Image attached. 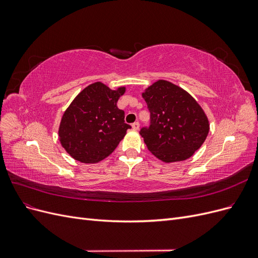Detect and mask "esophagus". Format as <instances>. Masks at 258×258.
I'll return each instance as SVG.
<instances>
[{"mask_svg":"<svg viewBox=\"0 0 258 258\" xmlns=\"http://www.w3.org/2000/svg\"><path fill=\"white\" fill-rule=\"evenodd\" d=\"M131 127L134 130H139V127H140V123L137 121V122H134L131 124Z\"/></svg>","mask_w":258,"mask_h":258,"instance_id":"1","label":"esophagus"}]
</instances>
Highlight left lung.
Returning a JSON list of instances; mask_svg holds the SVG:
<instances>
[{"label":"left lung","mask_w":258,"mask_h":258,"mask_svg":"<svg viewBox=\"0 0 258 258\" xmlns=\"http://www.w3.org/2000/svg\"><path fill=\"white\" fill-rule=\"evenodd\" d=\"M142 97L152 120L150 129L140 131L148 151L166 163L190 158L210 131L204 108L185 89L165 80L148 86Z\"/></svg>","instance_id":"obj_1"}]
</instances>
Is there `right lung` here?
I'll list each match as a JSON object with an SVG mask.
<instances>
[{"label": "right lung", "mask_w": 258, "mask_h": 258, "mask_svg": "<svg viewBox=\"0 0 258 258\" xmlns=\"http://www.w3.org/2000/svg\"><path fill=\"white\" fill-rule=\"evenodd\" d=\"M126 92L102 82L88 85L69 105L59 124V141L77 161L98 163L108 157L131 128L117 101Z\"/></svg>", "instance_id": "obj_1"}]
</instances>
